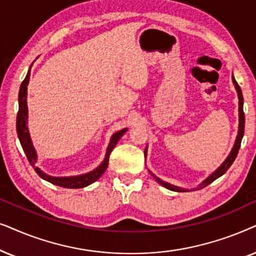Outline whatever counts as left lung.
Masks as SVG:
<instances>
[{
	"instance_id": "left-lung-1",
	"label": "left lung",
	"mask_w": 256,
	"mask_h": 256,
	"mask_svg": "<svg viewBox=\"0 0 256 256\" xmlns=\"http://www.w3.org/2000/svg\"><path fill=\"white\" fill-rule=\"evenodd\" d=\"M232 80H233V84L235 86V90H236V94H238V98H239V128H238V136H236V139H235V142L233 145V148L230 150V154L227 156V158L224 160V162L221 164V165L218 168L216 171L213 173H210V174L207 176V178L204 180L202 184H199L196 187H194V188H190V190H187V188H182V187H179V186H176V185H172V184L170 182H166L162 180L160 178H158L156 174H153L151 171L150 172V174H151L154 180L160 185L165 187V188L168 190H174V192H190V190H202L204 187L208 186L210 182H213L214 180L220 178L221 176L224 174L228 168H230V165L233 164V162L236 158L238 156V152H239V148H240V145H241V140H242V137H244V96H242V91H241V88L239 86V84L236 83V80H235L234 76H232ZM144 154L146 156L148 154V146H146L145 148V152Z\"/></svg>"
}]
</instances>
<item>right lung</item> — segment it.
<instances>
[{
    "label": "right lung",
    "mask_w": 256,
    "mask_h": 256,
    "mask_svg": "<svg viewBox=\"0 0 256 256\" xmlns=\"http://www.w3.org/2000/svg\"><path fill=\"white\" fill-rule=\"evenodd\" d=\"M32 64L29 68L28 74L24 78V80L22 82L21 88H20L18 92V114H17V119H16V131L17 136H18L20 142H21L23 151H24L26 158H28L30 165L32 166L35 172L38 174L40 178L46 180L54 185L66 187V188H83V187H86L91 184L96 182L102 176V174L105 172L108 165V158H110V154L112 150L117 144L119 139L122 138V136L128 131V128H122V130L116 132L111 136L110 142H108L106 153H105V158L100 166H97L96 168L92 170V171L84 173V174L80 176H52L44 173L40 168H37V152L35 148H34L32 137H30L29 134V128H28V104H26V96H28V84L30 80V69H32Z\"/></svg>",
    "instance_id": "1"
}]
</instances>
